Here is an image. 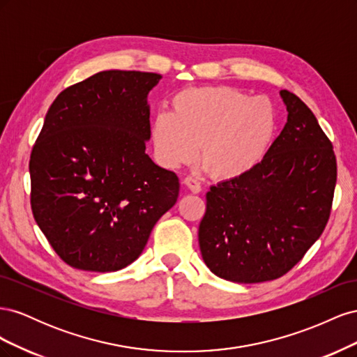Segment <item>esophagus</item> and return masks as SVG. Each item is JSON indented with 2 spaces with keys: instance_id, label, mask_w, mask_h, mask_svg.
<instances>
[{
  "instance_id": "1",
  "label": "esophagus",
  "mask_w": 357,
  "mask_h": 357,
  "mask_svg": "<svg viewBox=\"0 0 357 357\" xmlns=\"http://www.w3.org/2000/svg\"><path fill=\"white\" fill-rule=\"evenodd\" d=\"M183 183H185V185L193 192V193H199L201 190H202V186H201V183L195 178V177H186L185 180H183Z\"/></svg>"
}]
</instances>
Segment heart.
<instances>
[{
    "label": "heart",
    "instance_id": "heart-1",
    "mask_svg": "<svg viewBox=\"0 0 357 357\" xmlns=\"http://www.w3.org/2000/svg\"><path fill=\"white\" fill-rule=\"evenodd\" d=\"M277 107L266 96H250L229 86H202L178 92L171 113L152 125L158 160L167 168L199 159L214 178L232 180L266 158L278 132Z\"/></svg>",
    "mask_w": 357,
    "mask_h": 357
}]
</instances>
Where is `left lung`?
<instances>
[{
	"mask_svg": "<svg viewBox=\"0 0 357 357\" xmlns=\"http://www.w3.org/2000/svg\"><path fill=\"white\" fill-rule=\"evenodd\" d=\"M280 95L287 122L266 158L207 192L201 255L213 274L234 283H262L289 273L331 215L337 183L332 143L295 93Z\"/></svg>",
	"mask_w": 357,
	"mask_h": 357,
	"instance_id": "1",
	"label": "left lung"
}]
</instances>
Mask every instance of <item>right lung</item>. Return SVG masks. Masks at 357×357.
Returning <instances> with one entry per match:
<instances>
[{"label":"right lung","instance_id":"add662e5","mask_svg":"<svg viewBox=\"0 0 357 357\" xmlns=\"http://www.w3.org/2000/svg\"><path fill=\"white\" fill-rule=\"evenodd\" d=\"M160 79L101 71L50 105L29 159L31 208L53 250L73 268L112 273L132 264L177 202L176 172L146 153L147 95Z\"/></svg>","mask_w":357,"mask_h":357}]
</instances>
